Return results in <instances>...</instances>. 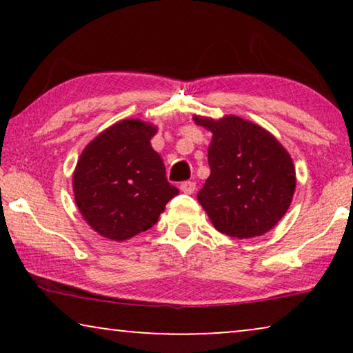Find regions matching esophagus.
Instances as JSON below:
<instances>
[{
    "label": "esophagus",
    "mask_w": 353,
    "mask_h": 353,
    "mask_svg": "<svg viewBox=\"0 0 353 353\" xmlns=\"http://www.w3.org/2000/svg\"><path fill=\"white\" fill-rule=\"evenodd\" d=\"M180 190L183 192H186V194H192L196 190V183L194 181H183L180 185Z\"/></svg>",
    "instance_id": "obj_1"
}]
</instances>
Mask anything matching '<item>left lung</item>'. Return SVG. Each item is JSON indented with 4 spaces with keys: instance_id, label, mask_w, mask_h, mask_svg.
Here are the masks:
<instances>
[{
    "instance_id": "obj_1",
    "label": "left lung",
    "mask_w": 353,
    "mask_h": 353,
    "mask_svg": "<svg viewBox=\"0 0 353 353\" xmlns=\"http://www.w3.org/2000/svg\"><path fill=\"white\" fill-rule=\"evenodd\" d=\"M210 130V176L197 201L220 233L248 239L273 228L291 205L296 190L292 159L278 139L259 125L226 115L194 117Z\"/></svg>"
}]
</instances>
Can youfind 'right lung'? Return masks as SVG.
I'll use <instances>...</instances> for the list:
<instances>
[{
	"instance_id": "1",
	"label": "right lung",
	"mask_w": 353,
	"mask_h": 353,
	"mask_svg": "<svg viewBox=\"0 0 353 353\" xmlns=\"http://www.w3.org/2000/svg\"><path fill=\"white\" fill-rule=\"evenodd\" d=\"M156 127L122 120L98 134L77 162L75 202L96 233L125 241L157 223L178 192L151 146Z\"/></svg>"
}]
</instances>
